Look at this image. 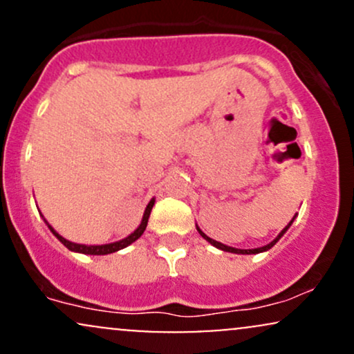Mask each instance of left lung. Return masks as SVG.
I'll use <instances>...</instances> for the list:
<instances>
[{
	"instance_id": "left-lung-1",
	"label": "left lung",
	"mask_w": 354,
	"mask_h": 354,
	"mask_svg": "<svg viewBox=\"0 0 354 354\" xmlns=\"http://www.w3.org/2000/svg\"><path fill=\"white\" fill-rule=\"evenodd\" d=\"M295 218H296V214H295V216H293V219H291V221H290V223H288V226H286V228H284V230L281 231V233H279V234H278V236H276V238L273 239V241H271V243H270V245H266V246H261V248H254V250H238V248H233V246H226V245H223V243H218V241H216V239H211L209 236H206V234H205V233H203V231H201L200 228H198V226H196V230H198V233H200V234H201V236L206 239V241H208V243H211V245H213V246H216V248H219V250H223V251H228V253H236V254H256V253H263V251H268V250H270V248H273V246L276 245V243H278V241H279V238H281V236H283V234H284V233H286V231H288V228H290V226H291V225H293Z\"/></svg>"
}]
</instances>
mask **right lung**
Returning a JSON list of instances; mask_svg holds the SVG:
<instances>
[{
	"mask_svg": "<svg viewBox=\"0 0 354 354\" xmlns=\"http://www.w3.org/2000/svg\"><path fill=\"white\" fill-rule=\"evenodd\" d=\"M153 205H154V200H151V201L148 203V206H146V209H145L143 219H141V225L138 226V228L133 231V233L129 234V236H126L124 239H120V241L108 243V245H89L88 246V245H78V243H71V241H68L66 238H63V236H61V234L56 233V231L53 230L51 226L48 225V223H46V225H48V228L51 230V233L55 234V236L58 238L59 241L68 248V250L75 251V253H83V254H109V253H116V251H120V250H123V248L129 246V245H131V243H135L136 239L145 233L146 225H148L149 214H151Z\"/></svg>",
	"mask_w": 354,
	"mask_h": 354,
	"instance_id": "add662e5",
	"label": "right lung"
}]
</instances>
